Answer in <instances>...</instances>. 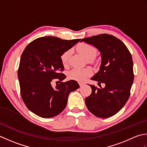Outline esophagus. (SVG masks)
Here are the masks:
<instances>
[{"mask_svg":"<svg viewBox=\"0 0 147 147\" xmlns=\"http://www.w3.org/2000/svg\"><path fill=\"white\" fill-rule=\"evenodd\" d=\"M79 84L80 87H82L84 85V83H83V82H79Z\"/></svg>","mask_w":147,"mask_h":147,"instance_id":"1","label":"esophagus"}]
</instances>
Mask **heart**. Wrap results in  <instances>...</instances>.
Masks as SVG:
<instances>
[{"label":"heart","mask_w":147,"mask_h":147,"mask_svg":"<svg viewBox=\"0 0 147 147\" xmlns=\"http://www.w3.org/2000/svg\"><path fill=\"white\" fill-rule=\"evenodd\" d=\"M77 51L84 58L89 61L92 62L93 58L96 55V49L94 47L87 43H81L77 47ZM70 51L67 50L62 54L61 56V63L64 67L68 65V58H69ZM92 71L91 68L86 67L84 68H74L68 74V77L70 79L75 80L79 82H82L87 77L91 76Z\"/></svg>","instance_id":"b5f03b06"}]
</instances>
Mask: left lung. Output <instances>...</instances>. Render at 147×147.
I'll return each mask as SVG.
<instances>
[{
	"label": "left lung",
	"mask_w": 147,
	"mask_h": 147,
	"mask_svg": "<svg viewBox=\"0 0 147 147\" xmlns=\"http://www.w3.org/2000/svg\"><path fill=\"white\" fill-rule=\"evenodd\" d=\"M93 45L101 56L100 70L91 78L105 87L89 85L92 92L85 100L89 112L98 117L109 118L122 109L128 100L134 80L133 62L129 51L119 38L100 34L82 38Z\"/></svg>",
	"instance_id": "1"
}]
</instances>
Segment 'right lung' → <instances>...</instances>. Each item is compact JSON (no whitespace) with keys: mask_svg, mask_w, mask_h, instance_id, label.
Wrapping results in <instances>:
<instances>
[{"mask_svg":"<svg viewBox=\"0 0 147 147\" xmlns=\"http://www.w3.org/2000/svg\"><path fill=\"white\" fill-rule=\"evenodd\" d=\"M80 39L62 40L48 36L36 38L25 47L20 58L18 77L23 102L40 117H53L60 113L67 104L70 92L79 85L76 80L61 82L55 88L51 82H60L66 76L61 56Z\"/></svg>","mask_w":147,"mask_h":147,"instance_id":"right-lung-1","label":"right lung"}]
</instances>
